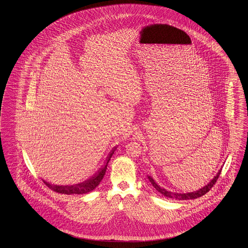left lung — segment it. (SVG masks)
Masks as SVG:
<instances>
[{
	"label": "left lung",
	"instance_id": "8db88e82",
	"mask_svg": "<svg viewBox=\"0 0 248 248\" xmlns=\"http://www.w3.org/2000/svg\"><path fill=\"white\" fill-rule=\"evenodd\" d=\"M222 170V169H221ZM221 170L218 171V173H217V175L212 179V180L202 188H200L199 190L197 191H194V192H190V193H185V194H181V193H174V192H170V191H167L166 189L164 187H161L160 186H158L157 184L155 183V181L154 180L151 176H148V179L151 182V184L153 185V186L157 190L158 192L160 194H162L163 195H165L166 197H169V198H172V199H176V200H188V199H195V198H198L200 196L206 194L211 188L214 186L215 183L217 181L218 177L220 175L221 173Z\"/></svg>",
	"mask_w": 248,
	"mask_h": 248
}]
</instances>
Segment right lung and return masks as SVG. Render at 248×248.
Masks as SVG:
<instances>
[{
    "label": "right lung",
    "instance_id": "right-lung-1",
    "mask_svg": "<svg viewBox=\"0 0 248 248\" xmlns=\"http://www.w3.org/2000/svg\"><path fill=\"white\" fill-rule=\"evenodd\" d=\"M115 151V148L112 150V152L110 153L109 156L107 157L106 160V163H105V166L98 172L94 176H93L90 179L88 180L84 181L83 183H79V184H76V185H73V186H57V185H52L50 184L49 182H46L44 181L45 185L53 190L54 192H57V193H61V194H66V195H83V194H87V193H90L93 190H94L96 186H99L100 182L102 181V179L104 178L105 176V172H106V169H107V165L108 163L110 161L111 157L113 156V153Z\"/></svg>",
    "mask_w": 248,
    "mask_h": 248
}]
</instances>
